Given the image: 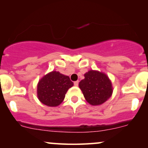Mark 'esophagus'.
<instances>
[{
    "instance_id": "esophagus-1",
    "label": "esophagus",
    "mask_w": 148,
    "mask_h": 148,
    "mask_svg": "<svg viewBox=\"0 0 148 148\" xmlns=\"http://www.w3.org/2000/svg\"><path fill=\"white\" fill-rule=\"evenodd\" d=\"M78 80H77V81H75L74 82V86H77L78 85Z\"/></svg>"
}]
</instances>
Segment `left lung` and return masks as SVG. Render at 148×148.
<instances>
[{
    "mask_svg": "<svg viewBox=\"0 0 148 148\" xmlns=\"http://www.w3.org/2000/svg\"><path fill=\"white\" fill-rule=\"evenodd\" d=\"M79 88L86 101L92 106L103 103L113 92L112 82L108 76L95 70L84 74V78L79 82Z\"/></svg>",
    "mask_w": 148,
    "mask_h": 148,
    "instance_id": "1",
    "label": "left lung"
}]
</instances>
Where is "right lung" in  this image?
I'll list each match as a JSON object with an SVG mask.
<instances>
[{"instance_id": "right-lung-1", "label": "right lung", "mask_w": 148, "mask_h": 148, "mask_svg": "<svg viewBox=\"0 0 148 148\" xmlns=\"http://www.w3.org/2000/svg\"><path fill=\"white\" fill-rule=\"evenodd\" d=\"M73 85L69 76L53 71L38 82L37 96L41 103L49 107H56L64 101L67 91Z\"/></svg>"}]
</instances>
